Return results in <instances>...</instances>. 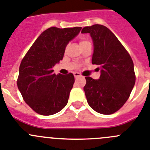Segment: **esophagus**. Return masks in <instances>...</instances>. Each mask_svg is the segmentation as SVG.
Segmentation results:
<instances>
[{"label": "esophagus", "mask_w": 150, "mask_h": 150, "mask_svg": "<svg viewBox=\"0 0 150 150\" xmlns=\"http://www.w3.org/2000/svg\"><path fill=\"white\" fill-rule=\"evenodd\" d=\"M74 76L75 78H77V77H79V76H81V75H80V74H79V73L75 72V73H74Z\"/></svg>", "instance_id": "34e87169"}]
</instances>
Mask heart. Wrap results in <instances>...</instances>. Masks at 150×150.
<instances>
[{
  "mask_svg": "<svg viewBox=\"0 0 150 150\" xmlns=\"http://www.w3.org/2000/svg\"><path fill=\"white\" fill-rule=\"evenodd\" d=\"M89 43L88 40H80V42H79V44H80V46H83V45L86 44V43Z\"/></svg>",
  "mask_w": 150,
  "mask_h": 150,
  "instance_id": "b5f03b06",
  "label": "heart"
}]
</instances>
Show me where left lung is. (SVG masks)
I'll return each instance as SVG.
<instances>
[{
    "instance_id": "8db88e82",
    "label": "left lung",
    "mask_w": 150,
    "mask_h": 150,
    "mask_svg": "<svg viewBox=\"0 0 150 150\" xmlns=\"http://www.w3.org/2000/svg\"><path fill=\"white\" fill-rule=\"evenodd\" d=\"M81 33L88 34L94 45L91 63L99 65L98 79L86 76L85 94L88 105L104 115L114 113L127 101L135 84L132 58L110 29L102 25L83 28Z\"/></svg>"
}]
</instances>
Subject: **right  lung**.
Masks as SVG:
<instances>
[{
	"mask_svg": "<svg viewBox=\"0 0 150 150\" xmlns=\"http://www.w3.org/2000/svg\"><path fill=\"white\" fill-rule=\"evenodd\" d=\"M81 29V27L46 29L21 62L18 88L26 104L39 114L53 115L67 105L74 76L71 73L55 75L52 67L62 60L67 45Z\"/></svg>",
	"mask_w": 150,
	"mask_h": 150,
	"instance_id": "add662e5",
	"label": "right lung"
}]
</instances>
